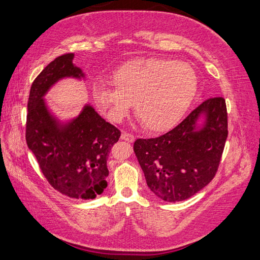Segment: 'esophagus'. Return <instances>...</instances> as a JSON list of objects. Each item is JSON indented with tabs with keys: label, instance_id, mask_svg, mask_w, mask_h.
Returning <instances> with one entry per match:
<instances>
[{
	"label": "esophagus",
	"instance_id": "obj_1",
	"mask_svg": "<svg viewBox=\"0 0 260 260\" xmlns=\"http://www.w3.org/2000/svg\"><path fill=\"white\" fill-rule=\"evenodd\" d=\"M121 138L123 140H125V142H127V143H133L135 140V135L130 134V133H126V131H123Z\"/></svg>",
	"mask_w": 260,
	"mask_h": 260
}]
</instances>
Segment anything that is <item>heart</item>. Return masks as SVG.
I'll return each mask as SVG.
<instances>
[{
    "instance_id": "heart-1",
    "label": "heart",
    "mask_w": 260,
    "mask_h": 260,
    "mask_svg": "<svg viewBox=\"0 0 260 260\" xmlns=\"http://www.w3.org/2000/svg\"><path fill=\"white\" fill-rule=\"evenodd\" d=\"M114 85H93V98L112 122H122L134 108L146 127L166 130L175 125L197 91V76L184 62L139 58L113 72Z\"/></svg>"
}]
</instances>
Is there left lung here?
I'll use <instances>...</instances> for the list:
<instances>
[{"mask_svg":"<svg viewBox=\"0 0 260 260\" xmlns=\"http://www.w3.org/2000/svg\"><path fill=\"white\" fill-rule=\"evenodd\" d=\"M207 114V124L194 130L199 114ZM228 136L226 100L208 98L180 124L154 138H138L134 152L148 188L169 203L185 201L213 180Z\"/></svg>","mask_w":260,"mask_h":260,"instance_id":"obj_1","label":"left lung"}]
</instances>
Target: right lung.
<instances>
[{
    "label": "right lung",
    "instance_id": "obj_1",
    "mask_svg": "<svg viewBox=\"0 0 260 260\" xmlns=\"http://www.w3.org/2000/svg\"><path fill=\"white\" fill-rule=\"evenodd\" d=\"M74 54L50 62L32 83L27 101L26 143L40 170L55 190L70 198L94 199L107 186V158L121 131L106 122L91 106L69 125L58 127L42 96L63 77H80Z\"/></svg>",
    "mask_w": 260,
    "mask_h": 260
}]
</instances>
